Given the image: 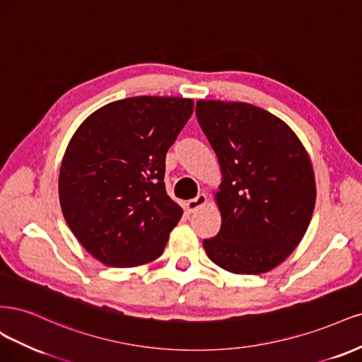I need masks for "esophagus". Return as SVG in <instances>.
I'll return each instance as SVG.
<instances>
[{
  "mask_svg": "<svg viewBox=\"0 0 362 362\" xmlns=\"http://www.w3.org/2000/svg\"><path fill=\"white\" fill-rule=\"evenodd\" d=\"M207 203V197L206 194H198L195 198H192V200H188L186 202V211H188L189 214L198 211L202 206H204Z\"/></svg>",
  "mask_w": 362,
  "mask_h": 362,
  "instance_id": "esophagus-1",
  "label": "esophagus"
}]
</instances>
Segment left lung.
I'll return each instance as SVG.
<instances>
[{"label": "left lung", "instance_id": "obj_1", "mask_svg": "<svg viewBox=\"0 0 362 362\" xmlns=\"http://www.w3.org/2000/svg\"><path fill=\"white\" fill-rule=\"evenodd\" d=\"M197 119L218 158L221 230L207 257L240 275L269 272L304 238L316 204L308 151L291 127L245 102L198 100Z\"/></svg>", "mask_w": 362, "mask_h": 362}]
</instances>
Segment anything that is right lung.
<instances>
[{"label":"right lung","mask_w":362,"mask_h":362,"mask_svg":"<svg viewBox=\"0 0 362 362\" xmlns=\"http://www.w3.org/2000/svg\"><path fill=\"white\" fill-rule=\"evenodd\" d=\"M192 111V99L127 98L90 114L71 138L58 176L62 212L100 263L135 267L164 252L183 215L165 191V155Z\"/></svg>","instance_id":"obj_1"}]
</instances>
